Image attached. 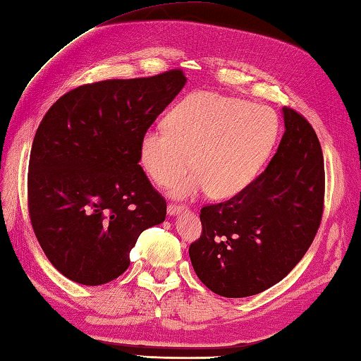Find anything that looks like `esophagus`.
Masks as SVG:
<instances>
[{
	"label": "esophagus",
	"mask_w": 361,
	"mask_h": 361,
	"mask_svg": "<svg viewBox=\"0 0 361 361\" xmlns=\"http://www.w3.org/2000/svg\"><path fill=\"white\" fill-rule=\"evenodd\" d=\"M183 212H188V207L185 205H176V203H169L167 207V213L170 216H175V214H180Z\"/></svg>",
	"instance_id": "1"
}]
</instances>
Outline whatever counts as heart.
<instances>
[{"instance_id": "1", "label": "heart", "mask_w": 361, "mask_h": 361, "mask_svg": "<svg viewBox=\"0 0 361 361\" xmlns=\"http://www.w3.org/2000/svg\"><path fill=\"white\" fill-rule=\"evenodd\" d=\"M166 128L147 129L139 159L154 185H175L173 195L207 191L214 199L238 194L251 183L276 142L279 123L270 107L214 91H194L170 110Z\"/></svg>"}]
</instances>
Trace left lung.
I'll use <instances>...</instances> for the list:
<instances>
[{"label": "left lung", "instance_id": "obj_1", "mask_svg": "<svg viewBox=\"0 0 361 361\" xmlns=\"http://www.w3.org/2000/svg\"><path fill=\"white\" fill-rule=\"evenodd\" d=\"M283 116L284 135L264 172L232 199L200 209L202 235L189 257L202 283L221 297H251L279 283L322 221V148L303 115L284 107Z\"/></svg>", "mask_w": 361, "mask_h": 361}]
</instances>
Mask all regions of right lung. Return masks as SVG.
I'll return each instance as SVG.
<instances>
[{
  "label": "right lung",
  "mask_w": 361,
  "mask_h": 361,
  "mask_svg": "<svg viewBox=\"0 0 361 361\" xmlns=\"http://www.w3.org/2000/svg\"><path fill=\"white\" fill-rule=\"evenodd\" d=\"M172 69L71 90L42 118L28 167L32 231L58 271L101 286L128 270L139 235L166 219L140 167V137L185 87Z\"/></svg>",
  "instance_id": "right-lung-1"
}]
</instances>
